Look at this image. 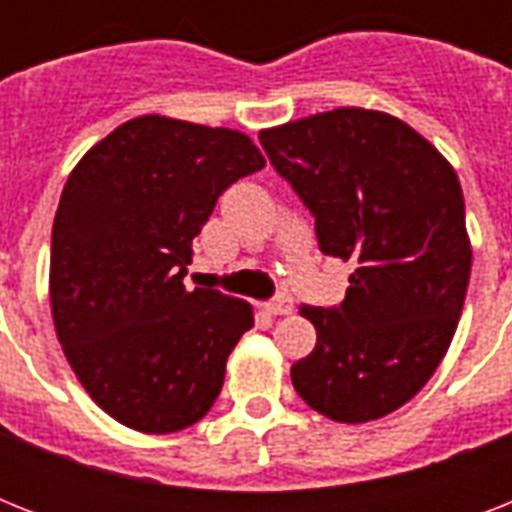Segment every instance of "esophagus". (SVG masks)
Returning <instances> with one entry per match:
<instances>
[{
    "label": "esophagus",
    "instance_id": "obj_1",
    "mask_svg": "<svg viewBox=\"0 0 512 512\" xmlns=\"http://www.w3.org/2000/svg\"><path fill=\"white\" fill-rule=\"evenodd\" d=\"M265 311L271 313V316H289V313L295 311V300L289 295L273 297L271 303H265Z\"/></svg>",
    "mask_w": 512,
    "mask_h": 512
}]
</instances>
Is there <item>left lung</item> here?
Returning <instances> with one entry per match:
<instances>
[{"label":"left lung","mask_w":512,"mask_h":512,"mask_svg":"<svg viewBox=\"0 0 512 512\" xmlns=\"http://www.w3.org/2000/svg\"><path fill=\"white\" fill-rule=\"evenodd\" d=\"M260 143L316 217L321 252L353 263L340 305H303L316 348L292 385L329 420H380L433 377L465 305L473 252L457 172L409 124L366 108L281 124Z\"/></svg>","instance_id":"obj_1"}]
</instances>
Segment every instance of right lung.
Instances as JSON below:
<instances>
[{
	"label": "right lung",
	"instance_id": "right-lung-1",
	"mask_svg": "<svg viewBox=\"0 0 512 512\" xmlns=\"http://www.w3.org/2000/svg\"><path fill=\"white\" fill-rule=\"evenodd\" d=\"M247 135L138 116L68 175L52 223L50 303L68 364L92 401L140 433L199 422L252 305L188 289L193 236L217 196L263 170Z\"/></svg>",
	"mask_w": 512,
	"mask_h": 512
}]
</instances>
